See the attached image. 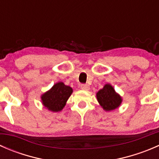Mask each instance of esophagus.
Masks as SVG:
<instances>
[{"label":"esophagus","mask_w":159,"mask_h":159,"mask_svg":"<svg viewBox=\"0 0 159 159\" xmlns=\"http://www.w3.org/2000/svg\"><path fill=\"white\" fill-rule=\"evenodd\" d=\"M81 89L82 90H89V85L86 84H81Z\"/></svg>","instance_id":"1"}]
</instances>
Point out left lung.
I'll use <instances>...</instances> for the list:
<instances>
[{
	"label": "left lung",
	"mask_w": 159,
	"mask_h": 159,
	"mask_svg": "<svg viewBox=\"0 0 159 159\" xmlns=\"http://www.w3.org/2000/svg\"><path fill=\"white\" fill-rule=\"evenodd\" d=\"M97 99L105 111H111L118 108L121 103V98L115 91L111 85L105 84L97 93Z\"/></svg>",
	"instance_id": "1"
}]
</instances>
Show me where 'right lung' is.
<instances>
[{
	"label": "right lung",
	"mask_w": 159,
	"mask_h": 159,
	"mask_svg": "<svg viewBox=\"0 0 159 159\" xmlns=\"http://www.w3.org/2000/svg\"><path fill=\"white\" fill-rule=\"evenodd\" d=\"M72 93V89L64 83L58 82L41 97L43 105L50 111H60L65 106Z\"/></svg>",
	"instance_id": "right-lung-1"
}]
</instances>
